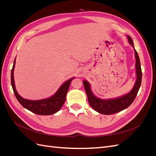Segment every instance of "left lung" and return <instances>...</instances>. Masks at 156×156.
<instances>
[{"label":"left lung","mask_w":156,"mask_h":156,"mask_svg":"<svg viewBox=\"0 0 156 156\" xmlns=\"http://www.w3.org/2000/svg\"><path fill=\"white\" fill-rule=\"evenodd\" d=\"M127 37L129 43L134 48V44L131 37L129 36H127ZM134 51L136 59L135 68L136 80L134 87L129 93L119 98L102 100V99L97 98L94 95L91 90L90 84L87 81L84 80L83 84L88 97V103L94 110L103 115H112L125 109L133 103L139 92L141 81H142V71H141L139 57L137 52L136 51L135 48Z\"/></svg>","instance_id":"1"}]
</instances>
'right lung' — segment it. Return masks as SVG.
<instances>
[{
  "label": "right lung",
  "instance_id": "1",
  "mask_svg": "<svg viewBox=\"0 0 156 156\" xmlns=\"http://www.w3.org/2000/svg\"><path fill=\"white\" fill-rule=\"evenodd\" d=\"M16 59L14 60L11 72V83L13 90L18 101L27 109L39 115H51L58 112L62 107L66 98L68 89L74 77L71 78L63 83L53 96L40 100H29L23 98L16 90L13 78V70L15 68Z\"/></svg>",
  "mask_w": 156,
  "mask_h": 156
}]
</instances>
